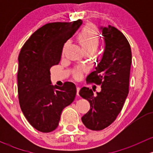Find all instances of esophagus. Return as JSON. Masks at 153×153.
<instances>
[{
	"instance_id": "34e87169",
	"label": "esophagus",
	"mask_w": 153,
	"mask_h": 153,
	"mask_svg": "<svg viewBox=\"0 0 153 153\" xmlns=\"http://www.w3.org/2000/svg\"><path fill=\"white\" fill-rule=\"evenodd\" d=\"M80 89H81V87L80 86H77V95H79V91H80Z\"/></svg>"
}]
</instances>
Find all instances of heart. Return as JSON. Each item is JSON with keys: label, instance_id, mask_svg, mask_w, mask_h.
Here are the masks:
<instances>
[{"label": "heart", "instance_id": "b5f03b06", "mask_svg": "<svg viewBox=\"0 0 153 153\" xmlns=\"http://www.w3.org/2000/svg\"><path fill=\"white\" fill-rule=\"evenodd\" d=\"M78 41L84 50L94 52L99 45L98 31L93 26L86 27L78 35ZM79 75L80 74L77 72L76 76H79Z\"/></svg>", "mask_w": 153, "mask_h": 153}]
</instances>
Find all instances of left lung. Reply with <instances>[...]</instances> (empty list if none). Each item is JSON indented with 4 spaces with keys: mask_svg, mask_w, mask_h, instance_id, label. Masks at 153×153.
I'll list each match as a JSON object with an SVG mask.
<instances>
[{
    "mask_svg": "<svg viewBox=\"0 0 153 153\" xmlns=\"http://www.w3.org/2000/svg\"><path fill=\"white\" fill-rule=\"evenodd\" d=\"M104 50L95 71L86 80L100 84L101 92L94 95L91 89L82 87L79 95L90 104V109L81 118L92 130H102L109 126L122 109L129 92L132 52L126 37L115 27H100Z\"/></svg>",
    "mask_w": 153,
    "mask_h": 153,
    "instance_id": "left-lung-1",
    "label": "left lung"
}]
</instances>
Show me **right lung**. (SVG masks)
Listing matches in <instances>:
<instances>
[{"mask_svg":"<svg viewBox=\"0 0 153 153\" xmlns=\"http://www.w3.org/2000/svg\"><path fill=\"white\" fill-rule=\"evenodd\" d=\"M81 24V20L49 23L35 31L21 48L18 71L19 104L29 124L40 132L55 130L63 109L75 100V84L52 85L49 69L58 64L64 44Z\"/></svg>","mask_w":153,"mask_h":153,"instance_id":"1","label":"right lung"}]
</instances>
